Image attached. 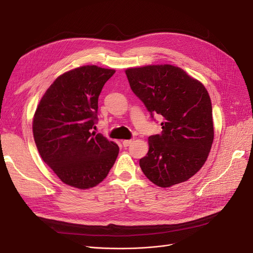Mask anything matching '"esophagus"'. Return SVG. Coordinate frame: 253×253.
Masks as SVG:
<instances>
[{"instance_id":"34e87169","label":"esophagus","mask_w":253,"mask_h":253,"mask_svg":"<svg viewBox=\"0 0 253 253\" xmlns=\"http://www.w3.org/2000/svg\"><path fill=\"white\" fill-rule=\"evenodd\" d=\"M132 142H133L132 139H130V140H124V141H123V145H124L125 147H126V146H128L129 144H132Z\"/></svg>"}]
</instances>
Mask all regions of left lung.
I'll return each mask as SVG.
<instances>
[{"label": "left lung", "mask_w": 253, "mask_h": 253, "mask_svg": "<svg viewBox=\"0 0 253 253\" xmlns=\"http://www.w3.org/2000/svg\"><path fill=\"white\" fill-rule=\"evenodd\" d=\"M126 75L151 117H163V130L148 137V153L139 161L143 173L162 188L188 180L206 163L214 140L208 90L170 64L127 68Z\"/></svg>", "instance_id": "1"}]
</instances>
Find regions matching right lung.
<instances>
[{"instance_id": "obj_1", "label": "right lung", "mask_w": 253, "mask_h": 253, "mask_svg": "<svg viewBox=\"0 0 253 253\" xmlns=\"http://www.w3.org/2000/svg\"><path fill=\"white\" fill-rule=\"evenodd\" d=\"M115 69L84 65L59 76L36 108L33 136L38 153L64 184L85 190L103 181L118 145L91 133L98 96Z\"/></svg>"}]
</instances>
